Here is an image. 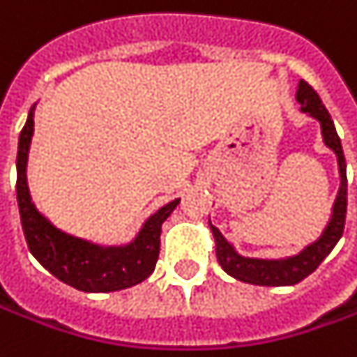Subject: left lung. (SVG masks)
Listing matches in <instances>:
<instances>
[{
	"label": "left lung",
	"instance_id": "1",
	"mask_svg": "<svg viewBox=\"0 0 357 357\" xmlns=\"http://www.w3.org/2000/svg\"><path fill=\"white\" fill-rule=\"evenodd\" d=\"M296 100L300 102L301 112L309 114L311 118H315L321 123V133L325 144L335 151L338 158V172H340V189L336 195L335 206H333V216L331 222L326 224L323 236L301 251L300 255L288 257V259H251V257H241L236 253V249L231 248L222 236L218 228H214L211 224V230L216 239V259L226 273L234 276L236 280L248 284H257V286H291V284L301 282L305 276L313 273L325 257L333 251L336 241L342 238L344 222H346V206H348V179H346V160H344L342 144L340 137L336 133L335 123L331 119V114L326 112L323 102L319 98V94L313 91V86L305 81H300L298 92H296Z\"/></svg>",
	"mask_w": 357,
	"mask_h": 357
}]
</instances>
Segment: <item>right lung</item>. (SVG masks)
<instances>
[{"instance_id":"1","label":"right lung","mask_w":357,"mask_h":357,"mask_svg":"<svg viewBox=\"0 0 357 357\" xmlns=\"http://www.w3.org/2000/svg\"><path fill=\"white\" fill-rule=\"evenodd\" d=\"M34 131V106L22 127L17 151V203L22 231L31 253L57 280L81 291H116L143 282L153 274L160 253L162 222L178 206L179 199L162 206L123 248H100L67 236L50 224L32 204L26 185V158Z\"/></svg>"}]
</instances>
